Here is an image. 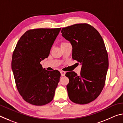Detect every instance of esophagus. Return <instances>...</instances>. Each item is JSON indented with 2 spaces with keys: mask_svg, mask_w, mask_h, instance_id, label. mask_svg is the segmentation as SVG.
I'll return each mask as SVG.
<instances>
[{
  "mask_svg": "<svg viewBox=\"0 0 123 123\" xmlns=\"http://www.w3.org/2000/svg\"><path fill=\"white\" fill-rule=\"evenodd\" d=\"M65 74H66V72L63 71V70L61 71V74L62 76H64V75H65Z\"/></svg>",
  "mask_w": 123,
  "mask_h": 123,
  "instance_id": "34e87169",
  "label": "esophagus"
}]
</instances>
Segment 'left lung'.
I'll list each match as a JSON object with an SVG mask.
<instances>
[{
	"label": "left lung",
	"mask_w": 123,
	"mask_h": 123,
	"mask_svg": "<svg viewBox=\"0 0 123 123\" xmlns=\"http://www.w3.org/2000/svg\"><path fill=\"white\" fill-rule=\"evenodd\" d=\"M61 33L72 45L73 59L82 64L80 75L66 73L68 97L74 103L88 104L97 98L105 84L109 58L105 43L99 32L87 23L63 28Z\"/></svg>",
	"instance_id": "1"
}]
</instances>
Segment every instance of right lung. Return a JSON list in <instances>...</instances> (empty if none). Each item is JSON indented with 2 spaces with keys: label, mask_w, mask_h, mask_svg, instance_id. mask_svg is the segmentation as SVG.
Returning <instances> with one entry per match:
<instances>
[{
  "label": "right lung",
  "mask_w": 123,
  "mask_h": 123,
  "mask_svg": "<svg viewBox=\"0 0 123 123\" xmlns=\"http://www.w3.org/2000/svg\"><path fill=\"white\" fill-rule=\"evenodd\" d=\"M61 28L35 29L27 31L14 49L11 62L16 85L25 101L42 106L53 100L61 74L48 71L40 63L47 58Z\"/></svg>",
  "instance_id": "right-lung-1"
}]
</instances>
